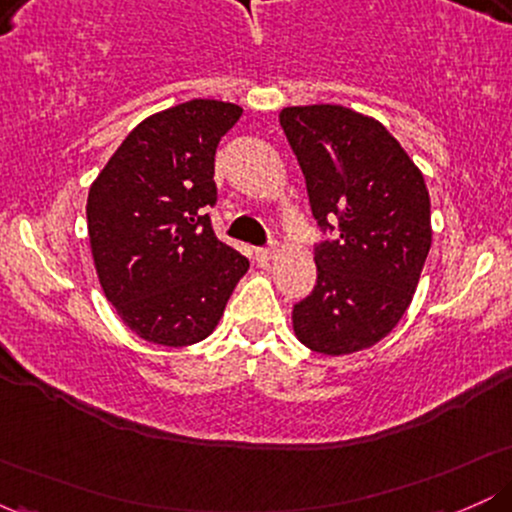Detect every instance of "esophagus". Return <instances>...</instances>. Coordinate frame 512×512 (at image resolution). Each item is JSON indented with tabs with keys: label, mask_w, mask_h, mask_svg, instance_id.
<instances>
[{
	"label": "esophagus",
	"mask_w": 512,
	"mask_h": 512,
	"mask_svg": "<svg viewBox=\"0 0 512 512\" xmlns=\"http://www.w3.org/2000/svg\"><path fill=\"white\" fill-rule=\"evenodd\" d=\"M274 255H276V243L267 245V248H257L255 250V257H257V262H260V264H267L269 260H274Z\"/></svg>",
	"instance_id": "34e87169"
}]
</instances>
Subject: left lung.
I'll return each instance as SVG.
<instances>
[{
  "instance_id": "8db88e82",
  "label": "left lung",
  "mask_w": 512,
  "mask_h": 512,
  "mask_svg": "<svg viewBox=\"0 0 512 512\" xmlns=\"http://www.w3.org/2000/svg\"><path fill=\"white\" fill-rule=\"evenodd\" d=\"M279 122L317 226L337 236L315 245L317 284L293 305V332L325 356L368 349L402 320L431 250L424 175L378 120L344 105H293Z\"/></svg>"
}]
</instances>
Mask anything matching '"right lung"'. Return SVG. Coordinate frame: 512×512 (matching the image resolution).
<instances>
[{"label":"right lung","instance_id":"1","mask_svg":"<svg viewBox=\"0 0 512 512\" xmlns=\"http://www.w3.org/2000/svg\"><path fill=\"white\" fill-rule=\"evenodd\" d=\"M243 115L195 98L139 122L88 190L93 264L105 298L137 337L161 346L207 339L248 272L214 236V156Z\"/></svg>","mask_w":512,"mask_h":512}]
</instances>
